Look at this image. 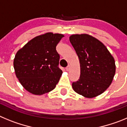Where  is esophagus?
Here are the masks:
<instances>
[{
    "label": "esophagus",
    "mask_w": 127,
    "mask_h": 127,
    "mask_svg": "<svg viewBox=\"0 0 127 127\" xmlns=\"http://www.w3.org/2000/svg\"><path fill=\"white\" fill-rule=\"evenodd\" d=\"M65 70H67V71H69V70H70V66H69V65L67 66V67L65 68Z\"/></svg>",
    "instance_id": "1"
}]
</instances>
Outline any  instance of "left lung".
I'll list each match as a JSON object with an SVG mask.
<instances>
[{
	"mask_svg": "<svg viewBox=\"0 0 127 127\" xmlns=\"http://www.w3.org/2000/svg\"><path fill=\"white\" fill-rule=\"evenodd\" d=\"M69 40L80 64V77L72 86L86 98H94L108 88L114 78L115 61L104 44L88 34H73Z\"/></svg>",
	"mask_w": 127,
	"mask_h": 127,
	"instance_id": "obj_1",
	"label": "left lung"
}]
</instances>
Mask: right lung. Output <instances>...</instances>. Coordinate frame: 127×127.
I'll list each match as a JSON object with an SVG mask.
<instances>
[{"label": "right lung", "mask_w": 127, "mask_h": 127, "mask_svg": "<svg viewBox=\"0 0 127 127\" xmlns=\"http://www.w3.org/2000/svg\"><path fill=\"white\" fill-rule=\"evenodd\" d=\"M63 37L61 33H44L17 51L13 62L16 76L29 92L41 95L56 87L62 74L56 46Z\"/></svg>", "instance_id": "add662e5"}]
</instances>
